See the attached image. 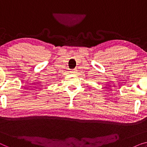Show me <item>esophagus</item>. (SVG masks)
<instances>
[{
    "label": "esophagus",
    "mask_w": 147,
    "mask_h": 147,
    "mask_svg": "<svg viewBox=\"0 0 147 147\" xmlns=\"http://www.w3.org/2000/svg\"><path fill=\"white\" fill-rule=\"evenodd\" d=\"M77 69H71V74H77Z\"/></svg>",
    "instance_id": "obj_1"
}]
</instances>
